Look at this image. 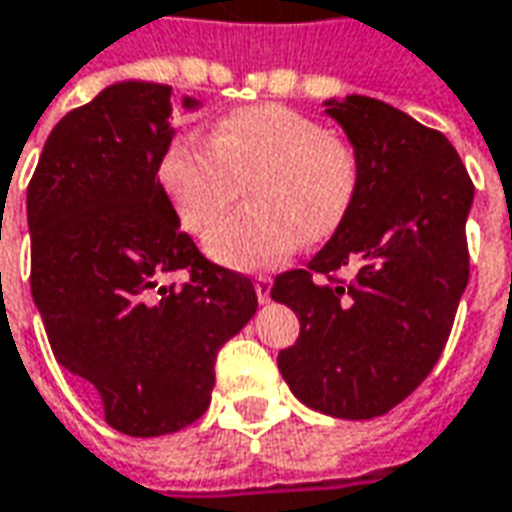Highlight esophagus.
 <instances>
[{
    "label": "esophagus",
    "mask_w": 512,
    "mask_h": 512,
    "mask_svg": "<svg viewBox=\"0 0 512 512\" xmlns=\"http://www.w3.org/2000/svg\"><path fill=\"white\" fill-rule=\"evenodd\" d=\"M271 285H274V282H271V277H266V274H260V277H257L255 291L260 302H268V299H271Z\"/></svg>",
    "instance_id": "esophagus-1"
}]
</instances>
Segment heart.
<instances>
[{"label":"heart","mask_w":512,"mask_h":512,"mask_svg":"<svg viewBox=\"0 0 512 512\" xmlns=\"http://www.w3.org/2000/svg\"><path fill=\"white\" fill-rule=\"evenodd\" d=\"M157 180L182 227L207 232L246 185L249 210L221 221L207 252L232 268H271L305 238L321 244L355 205L363 163L355 144L291 107L257 105L216 121L210 144L174 138Z\"/></svg>","instance_id":"b5f03b06"}]
</instances>
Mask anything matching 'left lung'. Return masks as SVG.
I'll use <instances>...</instances> for the list:
<instances>
[{
  "label": "left lung",
  "mask_w": 512,
  "mask_h": 512,
  "mask_svg": "<svg viewBox=\"0 0 512 512\" xmlns=\"http://www.w3.org/2000/svg\"><path fill=\"white\" fill-rule=\"evenodd\" d=\"M327 105L363 180L341 230L274 280L271 299L299 316L277 366L299 402L357 421L407 399L449 341L468 282L474 182L446 135L402 110L371 96Z\"/></svg>",
  "instance_id": "1"
}]
</instances>
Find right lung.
<instances>
[{"mask_svg": "<svg viewBox=\"0 0 512 512\" xmlns=\"http://www.w3.org/2000/svg\"><path fill=\"white\" fill-rule=\"evenodd\" d=\"M171 138L169 85L116 82L57 121L27 185L30 288L49 346L132 438L205 413L219 349L257 310L252 280L180 230L157 180ZM174 270L189 282L160 286Z\"/></svg>", "mask_w": 512, "mask_h": 512, "instance_id": "obj_1", "label": "right lung"}]
</instances>
